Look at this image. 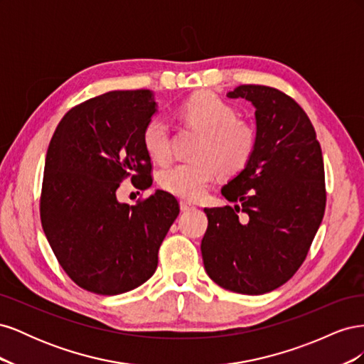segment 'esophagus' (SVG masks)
Here are the masks:
<instances>
[{
  "label": "esophagus",
  "mask_w": 364,
  "mask_h": 364,
  "mask_svg": "<svg viewBox=\"0 0 364 364\" xmlns=\"http://www.w3.org/2000/svg\"><path fill=\"white\" fill-rule=\"evenodd\" d=\"M193 209H196V206L191 205L190 202H185V200L181 202V211L182 213H188V211H193Z\"/></svg>",
  "instance_id": "obj_1"
}]
</instances>
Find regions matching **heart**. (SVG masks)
I'll list each match as a JSON object with an SVG mask.
<instances>
[{"mask_svg":"<svg viewBox=\"0 0 364 364\" xmlns=\"http://www.w3.org/2000/svg\"><path fill=\"white\" fill-rule=\"evenodd\" d=\"M181 114L191 127L202 132L194 150L196 159L173 164L158 173L162 190L196 200L203 196L220 168L223 174H235L249 164L257 147V127L237 118L229 103L211 92L196 94L186 100ZM142 146L156 162H167L171 156L170 127L161 115L151 117L142 130Z\"/></svg>","mask_w":364,"mask_h":364,"instance_id":"b5f03b06","label":"heart"}]
</instances>
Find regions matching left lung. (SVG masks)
<instances>
[{
	"label": "left lung",
	"mask_w": 364,
	"mask_h": 364,
	"mask_svg": "<svg viewBox=\"0 0 364 364\" xmlns=\"http://www.w3.org/2000/svg\"><path fill=\"white\" fill-rule=\"evenodd\" d=\"M228 97L255 106L257 147L245 170L222 188L237 205L205 208L202 258L220 287L264 294L302 266L322 223V150L304 109L277 87L241 85Z\"/></svg>",
	"instance_id": "1"
}]
</instances>
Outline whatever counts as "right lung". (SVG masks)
Listing matches in <instances>:
<instances>
[{"label": "right lung", "mask_w": 364, "mask_h": 364, "mask_svg": "<svg viewBox=\"0 0 364 364\" xmlns=\"http://www.w3.org/2000/svg\"><path fill=\"white\" fill-rule=\"evenodd\" d=\"M156 112L149 90L111 91L73 107L50 141L41 222L62 269L79 287L103 296L144 284L179 215V203L156 190L130 206L117 199L130 178L151 185L142 130Z\"/></svg>", "instance_id": "1"}]
</instances>
